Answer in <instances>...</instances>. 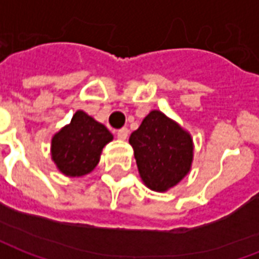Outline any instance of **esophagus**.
I'll list each match as a JSON object with an SVG mask.
<instances>
[{
	"mask_svg": "<svg viewBox=\"0 0 259 259\" xmlns=\"http://www.w3.org/2000/svg\"><path fill=\"white\" fill-rule=\"evenodd\" d=\"M127 136H129V130L126 129V127H122V129L118 130L119 140H126V139H127Z\"/></svg>",
	"mask_w": 259,
	"mask_h": 259,
	"instance_id": "34e87169",
	"label": "esophagus"
}]
</instances>
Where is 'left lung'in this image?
Wrapping results in <instances>:
<instances>
[{"instance_id":"1","label":"left lung","mask_w":259,"mask_h":259,"mask_svg":"<svg viewBox=\"0 0 259 259\" xmlns=\"http://www.w3.org/2000/svg\"><path fill=\"white\" fill-rule=\"evenodd\" d=\"M141 182L165 193L189 175L194 158L191 135L176 120L154 109L129 139Z\"/></svg>"}]
</instances>
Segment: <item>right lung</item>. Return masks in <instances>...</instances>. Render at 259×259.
Instances as JSON below:
<instances>
[{"instance_id": "right-lung-1", "label": "right lung", "mask_w": 259, "mask_h": 259, "mask_svg": "<svg viewBox=\"0 0 259 259\" xmlns=\"http://www.w3.org/2000/svg\"><path fill=\"white\" fill-rule=\"evenodd\" d=\"M113 140L112 133L84 111H76L51 139V159L68 178H81L100 162L102 148Z\"/></svg>"}]
</instances>
